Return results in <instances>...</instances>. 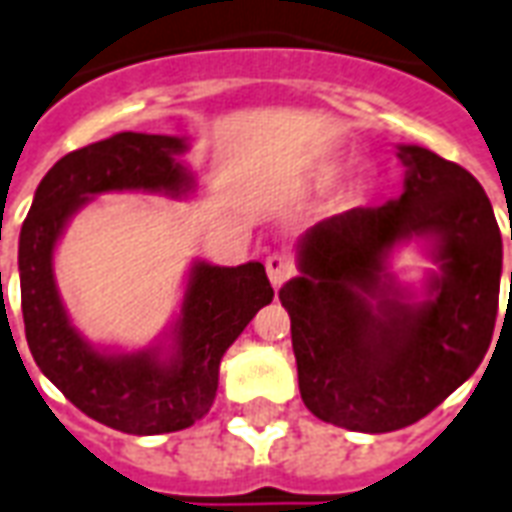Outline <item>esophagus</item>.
Returning a JSON list of instances; mask_svg holds the SVG:
<instances>
[{
    "label": "esophagus",
    "instance_id": "1",
    "mask_svg": "<svg viewBox=\"0 0 512 512\" xmlns=\"http://www.w3.org/2000/svg\"><path fill=\"white\" fill-rule=\"evenodd\" d=\"M266 271H268V279H271V285L279 287L285 279H290L295 271V263L290 255H282V252H276L266 260Z\"/></svg>",
    "mask_w": 512,
    "mask_h": 512
}]
</instances>
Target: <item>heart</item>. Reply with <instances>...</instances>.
Listing matches in <instances>:
<instances>
[{"label": "heart", "mask_w": 512, "mask_h": 512, "mask_svg": "<svg viewBox=\"0 0 512 512\" xmlns=\"http://www.w3.org/2000/svg\"><path fill=\"white\" fill-rule=\"evenodd\" d=\"M333 170H336V168H331V170H328V176H331V173H333ZM358 187H363V181H361V184H358Z\"/></svg>", "instance_id": "1"}]
</instances>
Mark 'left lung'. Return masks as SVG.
I'll use <instances>...</instances> for the list:
<instances>
[{
    "instance_id": "8db88e82",
    "label": "left lung",
    "mask_w": 512,
    "mask_h": 512,
    "mask_svg": "<svg viewBox=\"0 0 512 512\" xmlns=\"http://www.w3.org/2000/svg\"><path fill=\"white\" fill-rule=\"evenodd\" d=\"M396 157L407 168L399 198L309 227L301 274L279 290L306 410L363 434L412 426L464 385L499 309L502 236L478 179L423 146ZM410 240L438 263L423 296L390 271Z\"/></svg>"
}]
</instances>
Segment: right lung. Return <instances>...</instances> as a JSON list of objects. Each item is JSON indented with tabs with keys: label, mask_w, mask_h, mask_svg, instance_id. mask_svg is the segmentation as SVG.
<instances>
[{
	"label": "right lung",
	"mask_w": 512,
	"mask_h": 512,
	"mask_svg": "<svg viewBox=\"0 0 512 512\" xmlns=\"http://www.w3.org/2000/svg\"><path fill=\"white\" fill-rule=\"evenodd\" d=\"M187 149V138L176 135L116 132L64 154L40 181L18 238L34 363L89 418L138 437L189 429L211 410L222 355L274 298L266 268L257 260L236 268L195 260L168 342L124 352L97 347L75 328L56 287L54 252L70 219L97 195H192L195 176L181 162Z\"/></svg>",
	"instance_id": "right-lung-1"
}]
</instances>
